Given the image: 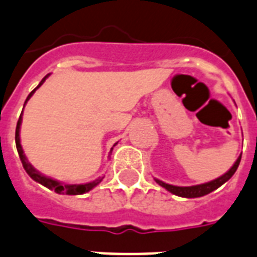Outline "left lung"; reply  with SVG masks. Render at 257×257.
Returning a JSON list of instances; mask_svg holds the SVG:
<instances>
[{
	"mask_svg": "<svg viewBox=\"0 0 257 257\" xmlns=\"http://www.w3.org/2000/svg\"><path fill=\"white\" fill-rule=\"evenodd\" d=\"M240 160H241V155L238 156L237 160L234 162V164H233L232 168H230L228 172H225L224 175L220 176V178H217L214 181L207 182V183H202V185L181 187V186L168 185V183H164V182L159 181V179H155V181H156V183H159L162 187L168 190L170 193L175 194L178 197H183V198H198V197H203V195H206V194L214 191L215 189H218L220 186L224 185L225 182H228L233 176V174L236 172V170H237L238 164H240Z\"/></svg>",
	"mask_w": 257,
	"mask_h": 257,
	"instance_id": "left-lung-1",
	"label": "left lung"
}]
</instances>
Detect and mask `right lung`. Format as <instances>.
I'll return each instance as SVG.
<instances>
[{"label":"right lung","mask_w":257,"mask_h":257,"mask_svg":"<svg viewBox=\"0 0 257 257\" xmlns=\"http://www.w3.org/2000/svg\"><path fill=\"white\" fill-rule=\"evenodd\" d=\"M48 75H50V74H48ZM48 75L44 76L36 89L32 90V91L29 93V95L27 97V101H28L29 98L33 95V93L44 83V81L48 78ZM27 101H25V103H27ZM21 121H23V111H21V115H20L19 121H17V126H16V147H17V152H19L20 160H21V163H23V167H24L27 174L32 178L33 181L39 182L40 185L46 186V187H48L50 190H55L58 194H67V195H81V194H85L87 193V191H90L91 189H94L98 183H101V181L103 179V176L102 178H98L95 181L90 182V183H85V185H63V183L55 181L52 178H48V176L43 175V174H40L37 170H35L32 164L29 163L28 159H27V156L24 155V151H23V147H21V143H20V126H21ZM115 144H117V143H115ZM111 150H113V148H111Z\"/></svg>","instance_id":"add662e5"}]
</instances>
